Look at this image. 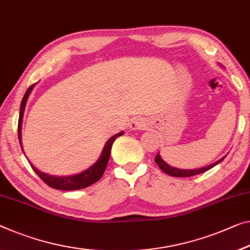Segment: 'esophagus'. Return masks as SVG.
<instances>
[{"label":"esophagus","mask_w":250,"mask_h":250,"mask_svg":"<svg viewBox=\"0 0 250 250\" xmlns=\"http://www.w3.org/2000/svg\"><path fill=\"white\" fill-rule=\"evenodd\" d=\"M146 127V123H145L144 118L142 117H137V118H134L130 123V128L132 129H144Z\"/></svg>","instance_id":"34e87169"}]
</instances>
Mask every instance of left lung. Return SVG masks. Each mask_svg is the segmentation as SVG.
<instances>
[{"label":"left lung","mask_w":250,"mask_h":250,"mask_svg":"<svg viewBox=\"0 0 250 250\" xmlns=\"http://www.w3.org/2000/svg\"><path fill=\"white\" fill-rule=\"evenodd\" d=\"M225 157L226 156H224L220 160H218L217 162H214L210 165H207V167H199V168H192V170L171 167V165H168L167 162H164V161L162 160V157H161V155H160V153H157V155L155 156V162L157 165H159V167L161 168V170L164 172V173H167L171 176H178V178H188V176H193V175L200 174V173H203V172L210 170L211 167H216L218 163H220L221 161L225 159Z\"/></svg>","instance_id":"obj_1"}]
</instances>
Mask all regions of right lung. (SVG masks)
<instances>
[{"mask_svg":"<svg viewBox=\"0 0 250 250\" xmlns=\"http://www.w3.org/2000/svg\"><path fill=\"white\" fill-rule=\"evenodd\" d=\"M34 85L31 87H29V89L26 90V93L23 96V99L21 102V107H20V116H19V125H18V135H19V141H20V145L22 148V120H23V114H24V109H25V105L26 102H28V98L31 91L33 89ZM124 132L115 134L114 136L109 138L108 141L106 142L105 146H104L101 156L98 157V160L96 162L87 168V170L80 172L78 174H74V175H64V176H57V175H51L48 173H43V172H40L37 167H34L31 164V167L33 168V171L40 176V179L43 181L44 183H47L49 187H51L52 189H57V190H79V189H83V188H87L91 186L98 181L99 179L102 178L104 172L106 170L107 163H108L109 156H110V149H112V145L114 143V141L116 140L117 137H120L123 135ZM23 149V148H22Z\"/></svg>","mask_w":250,"mask_h":250,"instance_id":"1","label":"right lung"}]
</instances>
